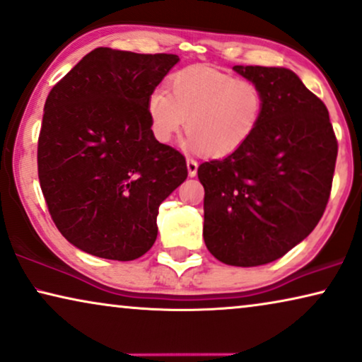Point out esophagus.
<instances>
[{
    "mask_svg": "<svg viewBox=\"0 0 362 362\" xmlns=\"http://www.w3.org/2000/svg\"><path fill=\"white\" fill-rule=\"evenodd\" d=\"M186 166H187V175H189L191 177H194L197 175V161L192 160V158H187Z\"/></svg>",
    "mask_w": 362,
    "mask_h": 362,
    "instance_id": "esophagus-1",
    "label": "esophagus"
}]
</instances>
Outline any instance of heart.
<instances>
[{
	"mask_svg": "<svg viewBox=\"0 0 362 362\" xmlns=\"http://www.w3.org/2000/svg\"><path fill=\"white\" fill-rule=\"evenodd\" d=\"M168 90L156 88L146 103L153 136L165 145L187 119V148L224 158L250 140L264 117L265 98L257 83L207 67L176 72Z\"/></svg>",
	"mask_w": 362,
	"mask_h": 362,
	"instance_id": "obj_1",
	"label": "heart"
}]
</instances>
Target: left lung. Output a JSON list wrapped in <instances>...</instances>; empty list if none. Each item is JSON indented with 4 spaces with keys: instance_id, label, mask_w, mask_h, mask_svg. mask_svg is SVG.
Returning <instances> with one entry per match:
<instances>
[{
    "instance_id": "left-lung-1",
    "label": "left lung",
    "mask_w": 362,
    "mask_h": 362,
    "mask_svg": "<svg viewBox=\"0 0 362 362\" xmlns=\"http://www.w3.org/2000/svg\"><path fill=\"white\" fill-rule=\"evenodd\" d=\"M264 92L250 140L197 168L206 247L222 264H270L306 239L328 204L338 141L328 108L285 67L234 66Z\"/></svg>"
}]
</instances>
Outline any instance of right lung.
<instances>
[{
	"label": "right lung",
	"mask_w": 362,
	"mask_h": 362,
	"mask_svg": "<svg viewBox=\"0 0 362 362\" xmlns=\"http://www.w3.org/2000/svg\"><path fill=\"white\" fill-rule=\"evenodd\" d=\"M180 57L98 47L49 92L37 173L54 224L87 254L135 260L158 235V207L187 177L153 136L148 97Z\"/></svg>",
	"instance_id": "add662e5"
}]
</instances>
